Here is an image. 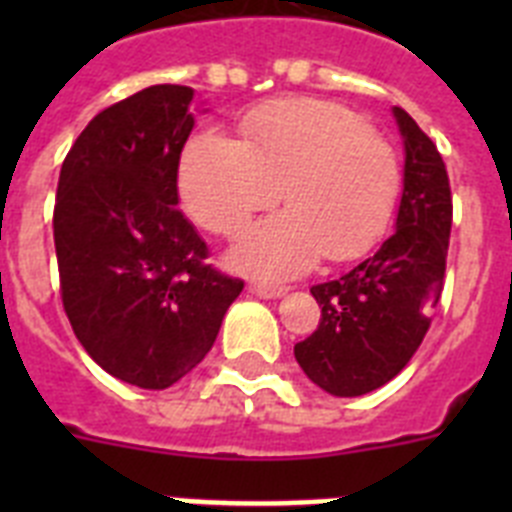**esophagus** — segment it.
<instances>
[{"label":"esophagus","mask_w":512,"mask_h":512,"mask_svg":"<svg viewBox=\"0 0 512 512\" xmlns=\"http://www.w3.org/2000/svg\"><path fill=\"white\" fill-rule=\"evenodd\" d=\"M248 292L261 300H279V297L287 292V287H277V284H261V282H251L248 284Z\"/></svg>","instance_id":"34e87169"}]
</instances>
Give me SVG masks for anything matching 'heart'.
Returning <instances> with one entry per match:
<instances>
[{"label":"heart","mask_w":512,"mask_h":512,"mask_svg":"<svg viewBox=\"0 0 512 512\" xmlns=\"http://www.w3.org/2000/svg\"><path fill=\"white\" fill-rule=\"evenodd\" d=\"M243 133H197L179 164L189 217L225 238L241 235L282 192L289 210L235 248L238 269L287 279L323 253L356 259L382 238L400 194V158L359 115L325 99H279L248 112Z\"/></svg>","instance_id":"1"}]
</instances>
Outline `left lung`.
I'll return each instance as SVG.
<instances>
[{
	"label": "left lung",
	"instance_id": "left-lung-1",
	"mask_svg": "<svg viewBox=\"0 0 512 512\" xmlns=\"http://www.w3.org/2000/svg\"><path fill=\"white\" fill-rule=\"evenodd\" d=\"M405 140V189L397 230L374 256L333 282L310 287L320 323L295 346L320 390L359 397L405 369L438 305L451 235V187L441 153L418 122L395 107Z\"/></svg>",
	"mask_w": 512,
	"mask_h": 512
}]
</instances>
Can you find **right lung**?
<instances>
[{
	"label": "right lung",
	"mask_w": 512,
	"mask_h": 512,
	"mask_svg": "<svg viewBox=\"0 0 512 512\" xmlns=\"http://www.w3.org/2000/svg\"><path fill=\"white\" fill-rule=\"evenodd\" d=\"M192 87L156 84L99 112L74 140L53 207L63 310L104 372L166 390L207 356L243 279L207 264L179 210Z\"/></svg>",
	"instance_id": "right-lung-1"
}]
</instances>
